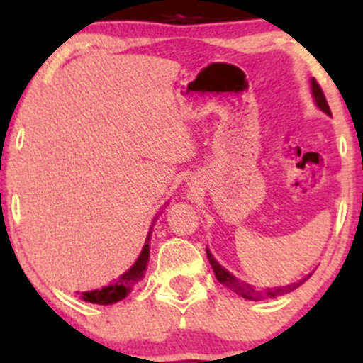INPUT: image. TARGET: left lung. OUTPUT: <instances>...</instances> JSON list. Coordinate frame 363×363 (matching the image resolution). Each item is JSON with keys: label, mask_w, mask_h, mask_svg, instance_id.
Listing matches in <instances>:
<instances>
[{"label": "left lung", "mask_w": 363, "mask_h": 363, "mask_svg": "<svg viewBox=\"0 0 363 363\" xmlns=\"http://www.w3.org/2000/svg\"><path fill=\"white\" fill-rule=\"evenodd\" d=\"M311 85H312V95H314L315 99V104L319 106V109H323L326 114L331 116V109H329L328 106V101L326 97H324V91L320 89V85L318 82H315V78H312L311 80ZM206 256H208V261H210L211 268H213V273L216 277V280L220 283H223L225 286H228L232 291H235L237 295H240V297L247 298V301H262V298H268V297H277V295H281V294H289V291H294L295 289H298V286L302 285L303 281L309 280V277L302 278V280H298L297 283H291V285H286V286H280V289H257V286H252L249 285V283H245L242 280H239V278H235L234 274H230L227 272V269L222 268V266L218 264L213 259V256H211V252L206 249Z\"/></svg>", "instance_id": "left-lung-1"}]
</instances>
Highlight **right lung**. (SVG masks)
<instances>
[{"label": "right lung", "instance_id": "obj_1", "mask_svg": "<svg viewBox=\"0 0 363 363\" xmlns=\"http://www.w3.org/2000/svg\"><path fill=\"white\" fill-rule=\"evenodd\" d=\"M150 240V235H148ZM145 244L143 251H141L138 261L128 269L123 277H119L114 283H111L109 286H104L101 290H91V291H83L82 298L85 302L99 303V306H109V303L123 301L124 297L131 291L133 286L138 283L141 278L145 277V272H147V262L150 257V245Z\"/></svg>", "mask_w": 363, "mask_h": 363}]
</instances>
